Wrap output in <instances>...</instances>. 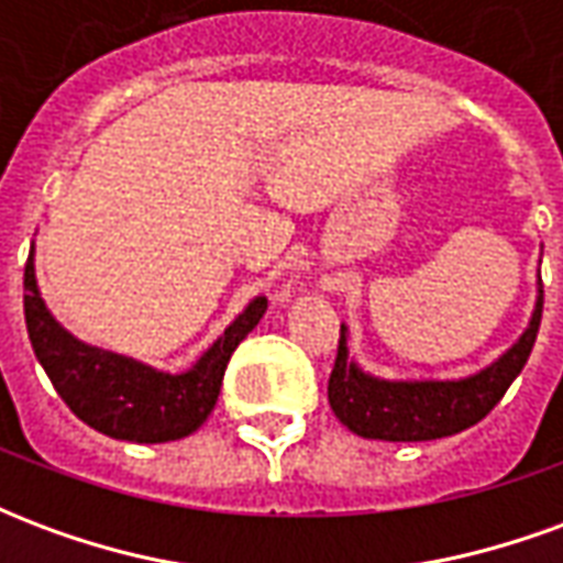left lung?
I'll return each mask as SVG.
<instances>
[{
    "label": "left lung",
    "instance_id": "8db88e82",
    "mask_svg": "<svg viewBox=\"0 0 563 563\" xmlns=\"http://www.w3.org/2000/svg\"><path fill=\"white\" fill-rule=\"evenodd\" d=\"M540 319L543 295L537 298L531 325L507 355H500L495 365L473 377L446 383H386L367 377L353 362H346V329L341 325L338 358L329 377L331 410L353 434L371 440L416 443L459 434L485 419L507 395L531 355Z\"/></svg>",
    "mask_w": 563,
    "mask_h": 563
}]
</instances>
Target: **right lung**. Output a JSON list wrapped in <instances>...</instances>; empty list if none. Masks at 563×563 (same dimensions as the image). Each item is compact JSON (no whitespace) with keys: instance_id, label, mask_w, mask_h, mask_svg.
<instances>
[{"instance_id":"obj_1","label":"right lung","mask_w":563,"mask_h":563,"mask_svg":"<svg viewBox=\"0 0 563 563\" xmlns=\"http://www.w3.org/2000/svg\"><path fill=\"white\" fill-rule=\"evenodd\" d=\"M23 313L32 350L54 383L56 395L80 422L108 437L135 443L180 440L201 428L220 398L229 358L268 310V301L256 298L225 329L220 341L198 358L192 371L174 377L123 355L87 346L59 329L38 295L32 256L23 268Z\"/></svg>"}]
</instances>
